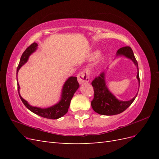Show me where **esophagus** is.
Listing matches in <instances>:
<instances>
[{
  "label": "esophagus",
  "instance_id": "esophagus-1",
  "mask_svg": "<svg viewBox=\"0 0 159 159\" xmlns=\"http://www.w3.org/2000/svg\"><path fill=\"white\" fill-rule=\"evenodd\" d=\"M78 82L79 84L88 83L89 81V72L88 70H85L80 72L77 76Z\"/></svg>",
  "mask_w": 159,
  "mask_h": 159
}]
</instances>
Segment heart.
Wrapping results in <instances>:
<instances>
[{
	"label": "heart",
	"mask_w": 159,
	"mask_h": 159,
	"mask_svg": "<svg viewBox=\"0 0 159 159\" xmlns=\"http://www.w3.org/2000/svg\"><path fill=\"white\" fill-rule=\"evenodd\" d=\"M100 55V51L99 50H95V51H93L92 54V57L93 59H96L97 57H98V56ZM104 59H105V57L102 56V57L100 58V61L102 62H103Z\"/></svg>",
	"instance_id": "obj_1"
}]
</instances>
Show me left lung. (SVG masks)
Listing matches in <instances>:
<instances>
[{"label": "left lung", "mask_w": 159, "mask_h": 159, "mask_svg": "<svg viewBox=\"0 0 159 159\" xmlns=\"http://www.w3.org/2000/svg\"><path fill=\"white\" fill-rule=\"evenodd\" d=\"M116 55L117 57L124 56L133 61L137 69V79L139 82V88L140 79L139 68L133 50L129 46L122 47L117 50ZM105 74L106 73L102 72L92 83L94 90V98L91 103L92 107L95 112L103 116H113V115L120 114L130 106V104L136 98L138 92L133 98L129 100L123 101L118 100L108 88L105 80Z\"/></svg>", "instance_id": "1"}]
</instances>
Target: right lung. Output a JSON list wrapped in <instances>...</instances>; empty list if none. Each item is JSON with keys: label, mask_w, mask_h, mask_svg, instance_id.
Instances as JSON below:
<instances>
[{"label": "right lung", "mask_w": 159, "mask_h": 159, "mask_svg": "<svg viewBox=\"0 0 159 159\" xmlns=\"http://www.w3.org/2000/svg\"><path fill=\"white\" fill-rule=\"evenodd\" d=\"M38 43L34 42L32 44L29 46L25 50V51L23 52L21 56V58L20 60L19 65L17 67V76H18V71L25 63L28 61L30 55L36 51L38 49ZM18 80V79H17ZM79 84L77 81V78L75 76H70L66 80V81L64 83L63 88L61 90V99L57 104L48 107V108H40L33 107L30 105L27 101L23 99L22 96L20 94V85L18 82V91L20 99L22 102L25 104V107L29 110L32 111L33 113H35L39 116L42 117L47 118V119L56 120L63 117L64 115H66L68 111L71 100L74 96V93L76 92V90L79 89Z\"/></svg>", "instance_id": "right-lung-1"}]
</instances>
